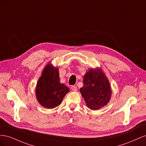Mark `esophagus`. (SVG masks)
<instances>
[{"label": "esophagus", "mask_w": 146, "mask_h": 146, "mask_svg": "<svg viewBox=\"0 0 146 146\" xmlns=\"http://www.w3.org/2000/svg\"><path fill=\"white\" fill-rule=\"evenodd\" d=\"M71 90H72V91H76L77 90V86H76V85H72V86H71Z\"/></svg>", "instance_id": "1"}]
</instances>
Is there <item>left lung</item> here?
Returning a JSON list of instances; mask_svg holds the SVG:
<instances>
[{
	"mask_svg": "<svg viewBox=\"0 0 146 146\" xmlns=\"http://www.w3.org/2000/svg\"><path fill=\"white\" fill-rule=\"evenodd\" d=\"M83 83L80 91L88 108L98 110L107 104L111 90L102 70L99 68L90 69L84 76Z\"/></svg>",
	"mask_w": 146,
	"mask_h": 146,
	"instance_id": "8db88e82",
	"label": "left lung"
}]
</instances>
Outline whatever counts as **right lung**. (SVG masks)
<instances>
[{
  "instance_id": "obj_1",
  "label": "right lung",
  "mask_w": 146,
  "mask_h": 146,
  "mask_svg": "<svg viewBox=\"0 0 146 146\" xmlns=\"http://www.w3.org/2000/svg\"><path fill=\"white\" fill-rule=\"evenodd\" d=\"M69 91V88L60 82L58 69L48 64L36 88V96L39 104L47 108H55L61 104Z\"/></svg>"
}]
</instances>
